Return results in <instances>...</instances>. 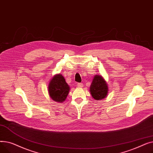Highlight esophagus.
<instances>
[{
	"label": "esophagus",
	"mask_w": 153,
	"mask_h": 153,
	"mask_svg": "<svg viewBox=\"0 0 153 153\" xmlns=\"http://www.w3.org/2000/svg\"><path fill=\"white\" fill-rule=\"evenodd\" d=\"M77 86H78L79 87H83V84L81 83V82L77 83Z\"/></svg>",
	"instance_id": "1"
}]
</instances>
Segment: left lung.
<instances>
[{"label":"left lung","mask_w":153,"mask_h":153,"mask_svg":"<svg viewBox=\"0 0 153 153\" xmlns=\"http://www.w3.org/2000/svg\"><path fill=\"white\" fill-rule=\"evenodd\" d=\"M90 92L95 100H102L105 98L108 93L107 84L100 76H95L91 85Z\"/></svg>","instance_id":"obj_1"}]
</instances>
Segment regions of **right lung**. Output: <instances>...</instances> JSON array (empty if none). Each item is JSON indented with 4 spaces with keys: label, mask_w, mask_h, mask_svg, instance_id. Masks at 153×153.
<instances>
[{
    "label": "right lung",
    "mask_w": 153,
    "mask_h": 153,
    "mask_svg": "<svg viewBox=\"0 0 153 153\" xmlns=\"http://www.w3.org/2000/svg\"><path fill=\"white\" fill-rule=\"evenodd\" d=\"M69 90V86L60 74L53 77L48 87L51 98L58 102H62L66 100Z\"/></svg>",
    "instance_id": "1"
}]
</instances>
